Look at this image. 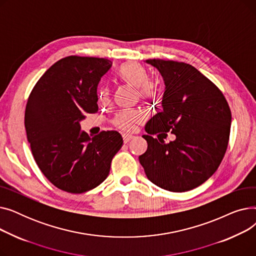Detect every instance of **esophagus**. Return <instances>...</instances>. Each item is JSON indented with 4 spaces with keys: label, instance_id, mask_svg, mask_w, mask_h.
<instances>
[{
    "label": "esophagus",
    "instance_id": "34e87169",
    "mask_svg": "<svg viewBox=\"0 0 256 256\" xmlns=\"http://www.w3.org/2000/svg\"><path fill=\"white\" fill-rule=\"evenodd\" d=\"M122 137H124V143H128L132 139H134V136L128 135V134H124V135Z\"/></svg>",
    "mask_w": 256,
    "mask_h": 256
}]
</instances>
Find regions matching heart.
Segmentation results:
<instances>
[{
  "instance_id": "obj_1",
  "label": "heart",
  "mask_w": 256,
  "mask_h": 256,
  "mask_svg": "<svg viewBox=\"0 0 256 256\" xmlns=\"http://www.w3.org/2000/svg\"><path fill=\"white\" fill-rule=\"evenodd\" d=\"M118 78L121 82L137 89V94L141 100L150 102L156 98L158 88L156 83L150 80V74L144 66L137 62H128L120 67ZM98 96L102 102L110 98V90L108 87H102L98 90ZM142 120V114L138 111L118 112L112 120L115 128L130 132Z\"/></svg>"
}]
</instances>
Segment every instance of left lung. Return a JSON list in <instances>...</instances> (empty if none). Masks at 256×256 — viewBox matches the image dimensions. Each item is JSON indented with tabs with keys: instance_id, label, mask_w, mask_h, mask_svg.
<instances>
[{
	"instance_id": "8db88e82",
	"label": "left lung",
	"mask_w": 256,
	"mask_h": 256,
	"mask_svg": "<svg viewBox=\"0 0 256 256\" xmlns=\"http://www.w3.org/2000/svg\"><path fill=\"white\" fill-rule=\"evenodd\" d=\"M162 74L163 111L145 126L147 150L139 156L146 176L162 189L186 192L219 168L230 141L232 111L222 91L194 66L150 59ZM171 131L176 140L166 144ZM158 134V138L152 136Z\"/></svg>"
}]
</instances>
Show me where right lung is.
Segmentation results:
<instances>
[{
	"instance_id": "right-lung-1",
	"label": "right lung",
	"mask_w": 256,
	"mask_h": 256,
	"mask_svg": "<svg viewBox=\"0 0 256 256\" xmlns=\"http://www.w3.org/2000/svg\"><path fill=\"white\" fill-rule=\"evenodd\" d=\"M104 58L68 56L38 80L26 102L24 128L35 162L58 189L80 194L109 176L113 156L122 146L116 130L90 137L80 121L98 111L96 88L111 68Z\"/></svg>"
}]
</instances>
